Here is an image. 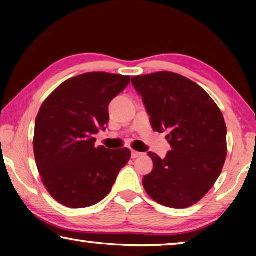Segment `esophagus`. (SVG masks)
Returning a JSON list of instances; mask_svg holds the SVG:
<instances>
[{"mask_svg":"<svg viewBox=\"0 0 256 256\" xmlns=\"http://www.w3.org/2000/svg\"><path fill=\"white\" fill-rule=\"evenodd\" d=\"M142 154L141 152H138V151H136V150H132V158L133 159H136V158H138L140 157Z\"/></svg>","mask_w":256,"mask_h":256,"instance_id":"34e87169","label":"esophagus"}]
</instances>
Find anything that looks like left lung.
<instances>
[{
    "label": "left lung",
    "mask_w": 256,
    "mask_h": 256,
    "mask_svg": "<svg viewBox=\"0 0 256 256\" xmlns=\"http://www.w3.org/2000/svg\"><path fill=\"white\" fill-rule=\"evenodd\" d=\"M156 132L168 131L172 150L148 152L154 170L144 177L149 196L174 209L196 204L218 180L227 157V128L219 107L196 82L172 72L132 78Z\"/></svg>",
    "instance_id": "1"
}]
</instances>
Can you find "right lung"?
I'll return each mask as SVG.
<instances>
[{
    "label": "right lung",
    "instance_id": "right-lung-1",
    "mask_svg": "<svg viewBox=\"0 0 256 256\" xmlns=\"http://www.w3.org/2000/svg\"><path fill=\"white\" fill-rule=\"evenodd\" d=\"M130 84L128 76L90 72L58 86L42 102L34 123V154L45 188L60 204H97L128 162V148L94 146L105 131L108 106Z\"/></svg>",
    "mask_w": 256,
    "mask_h": 256
}]
</instances>
